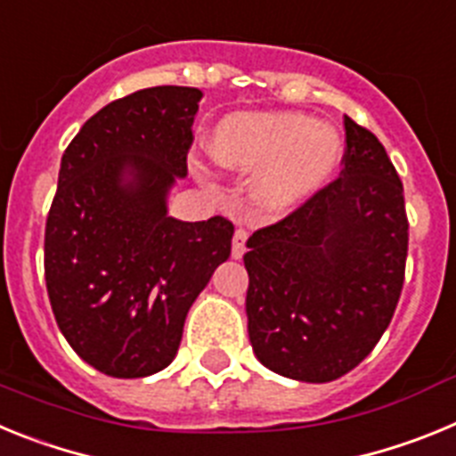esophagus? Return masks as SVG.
Returning a JSON list of instances; mask_svg holds the SVG:
<instances>
[{"label": "esophagus", "mask_w": 456, "mask_h": 456, "mask_svg": "<svg viewBox=\"0 0 456 456\" xmlns=\"http://www.w3.org/2000/svg\"><path fill=\"white\" fill-rule=\"evenodd\" d=\"M247 231L237 228L235 237H232V257H235V260H240V257L244 256V251H247Z\"/></svg>", "instance_id": "1"}]
</instances>
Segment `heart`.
<instances>
[{"instance_id": "heart-1", "label": "heart", "mask_w": 456, "mask_h": 456, "mask_svg": "<svg viewBox=\"0 0 456 456\" xmlns=\"http://www.w3.org/2000/svg\"><path fill=\"white\" fill-rule=\"evenodd\" d=\"M209 151L221 167L251 173L247 193L256 208L283 212L331 178L342 141L333 127L297 111H241L216 125Z\"/></svg>"}]
</instances>
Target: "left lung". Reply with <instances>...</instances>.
Segmentation results:
<instances>
[{
	"mask_svg": "<svg viewBox=\"0 0 456 456\" xmlns=\"http://www.w3.org/2000/svg\"><path fill=\"white\" fill-rule=\"evenodd\" d=\"M345 168L283 221L253 232L248 340L281 377L326 384L356 368L393 320L404 283V189L377 136L345 116Z\"/></svg>",
	"mask_w": 456,
	"mask_h": 456,
	"instance_id": "left-lung-1",
	"label": "left lung"
}]
</instances>
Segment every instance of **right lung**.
Returning <instances> with one entry per match:
<instances>
[{
    "instance_id": "add662e5",
    "label": "right lung",
    "mask_w": 456,
    "mask_h": 456,
    "mask_svg": "<svg viewBox=\"0 0 456 456\" xmlns=\"http://www.w3.org/2000/svg\"><path fill=\"white\" fill-rule=\"evenodd\" d=\"M200 98L191 86L125 95L91 116L61 157L45 225L47 294L68 345L109 377L171 365L189 308L231 257V221L168 215Z\"/></svg>"
}]
</instances>
